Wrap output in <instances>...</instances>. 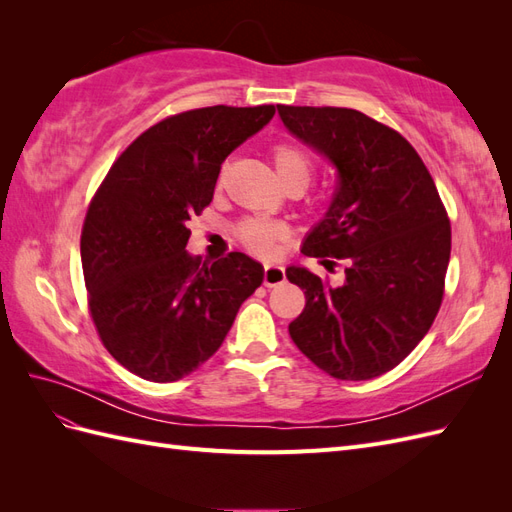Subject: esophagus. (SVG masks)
Returning <instances> with one entry per match:
<instances>
[{
	"label": "esophagus",
	"mask_w": 512,
	"mask_h": 512,
	"mask_svg": "<svg viewBox=\"0 0 512 512\" xmlns=\"http://www.w3.org/2000/svg\"><path fill=\"white\" fill-rule=\"evenodd\" d=\"M284 277H286L284 267H280V265H265V286L273 288L277 284H282Z\"/></svg>",
	"instance_id": "obj_1"
}]
</instances>
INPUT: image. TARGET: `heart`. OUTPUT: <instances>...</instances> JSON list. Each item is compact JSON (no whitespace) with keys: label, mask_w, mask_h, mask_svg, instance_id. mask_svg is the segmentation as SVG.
I'll list each match as a JSON object with an SVG mask.
<instances>
[{"label":"heart","mask_w":512,"mask_h":512,"mask_svg":"<svg viewBox=\"0 0 512 512\" xmlns=\"http://www.w3.org/2000/svg\"><path fill=\"white\" fill-rule=\"evenodd\" d=\"M271 162L277 177H280L284 188H290V185H299L303 190L314 175V156L305 149L303 145L294 143V141H280L271 145ZM224 170H220L218 175V185L224 183ZM288 228L284 224H275L267 220H245L237 226V237L239 241L247 247V250L260 254V256H269L275 250V243L286 237Z\"/></svg>","instance_id":"heart-1"}]
</instances>
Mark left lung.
Instances as JSON below:
<instances>
[{
	"label": "left lung",
	"mask_w": 512,
	"mask_h": 512,
	"mask_svg": "<svg viewBox=\"0 0 512 512\" xmlns=\"http://www.w3.org/2000/svg\"><path fill=\"white\" fill-rule=\"evenodd\" d=\"M284 126L337 168V190L301 252L339 262L331 286L303 267L286 277L305 290L290 322L297 348L337 380L391 371L427 335L444 297L451 222L427 166L397 130L354 108L277 104Z\"/></svg>",
	"instance_id": "1"
}]
</instances>
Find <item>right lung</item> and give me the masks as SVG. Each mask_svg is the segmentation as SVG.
<instances>
[{"mask_svg":"<svg viewBox=\"0 0 512 512\" xmlns=\"http://www.w3.org/2000/svg\"><path fill=\"white\" fill-rule=\"evenodd\" d=\"M273 115V104L170 115L128 145L91 198L81 232L89 314L113 359L143 380L192 374L262 284L250 256L230 252L209 265L185 245L228 153Z\"/></svg>","mask_w":512,"mask_h":512,"instance_id":"obj_1","label":"right lung"}]
</instances>
